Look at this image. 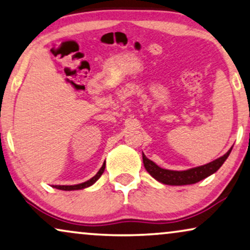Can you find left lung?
I'll list each match as a JSON object with an SVG mask.
<instances>
[{
	"label": "left lung",
	"mask_w": 250,
	"mask_h": 250,
	"mask_svg": "<svg viewBox=\"0 0 250 250\" xmlns=\"http://www.w3.org/2000/svg\"><path fill=\"white\" fill-rule=\"evenodd\" d=\"M230 149L224 156L220 158L213 160V162L206 164V165L194 167V168L188 170H169L165 169L156 165L152 160H150L142 153L143 165H145L146 172L151 175L153 179H156L158 182L168 184V186H186V184H193L199 182V181L206 179L207 176L214 174L220 167L223 165V163L231 152Z\"/></svg>",
	"instance_id": "obj_1"
}]
</instances>
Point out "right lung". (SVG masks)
Segmentation results:
<instances>
[{"label": "right lung", "mask_w": 250, "mask_h": 250, "mask_svg": "<svg viewBox=\"0 0 250 250\" xmlns=\"http://www.w3.org/2000/svg\"><path fill=\"white\" fill-rule=\"evenodd\" d=\"M104 168H105V162L104 163V165H102V167L100 168V170L95 174V175L92 177V179H90L88 181H86V182L84 183H81V184H75V186H56L54 188L56 189H59V190H64V191H71V190H82V189H85V188L90 187L92 186V184L95 183L98 181L99 177H100L102 175V173L104 172Z\"/></svg>", "instance_id": "1"}]
</instances>
